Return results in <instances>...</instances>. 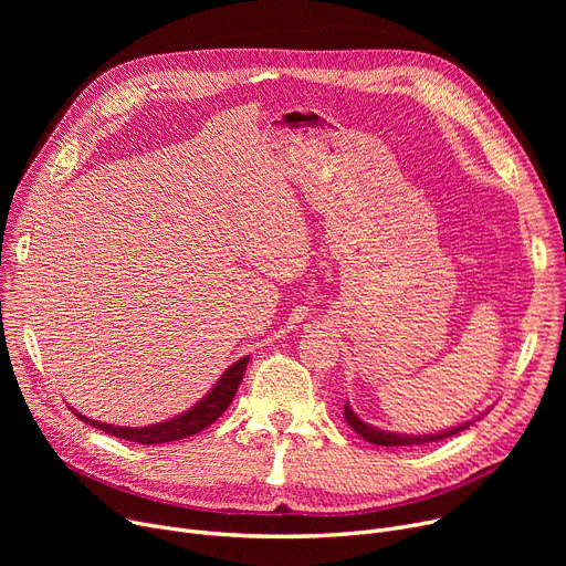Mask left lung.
<instances>
[{
    "mask_svg": "<svg viewBox=\"0 0 566 566\" xmlns=\"http://www.w3.org/2000/svg\"><path fill=\"white\" fill-rule=\"evenodd\" d=\"M482 415H484V412H482ZM482 415H480V418H482ZM344 418H346L348 427H350L355 433L363 436L367 442L382 444V448H418V444H424V442H438V440H444V438H450V436H457V433L465 431V429L474 422V420H468V422H463V424H459V427H452V429H448V431L427 433V436L395 433V431H382V429H378V427L367 424L365 420H360L358 415H355V410L350 408L348 401L344 403ZM480 418H478V420H480Z\"/></svg>",
    "mask_w": 566,
    "mask_h": 566,
    "instance_id": "left-lung-1",
    "label": "left lung"
}]
</instances>
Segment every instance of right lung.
Here are the masks:
<instances>
[{"mask_svg": "<svg viewBox=\"0 0 566 566\" xmlns=\"http://www.w3.org/2000/svg\"><path fill=\"white\" fill-rule=\"evenodd\" d=\"M250 363V355L241 358L238 363H233L220 378L218 382L211 388V392H206V397L201 401H197L190 410L176 415L171 420L158 422V424H148V427H114V424H105V422H96L92 418H86V415L73 410L77 418L84 424H92L109 436L116 438H124V440H133L139 444H160V442H171V440H181L188 436H195L199 431H203L206 427H211L220 415L229 408V403L235 397L238 385L243 380V374L248 369Z\"/></svg>", "mask_w": 566, "mask_h": 566, "instance_id": "add662e5", "label": "right lung"}]
</instances>
